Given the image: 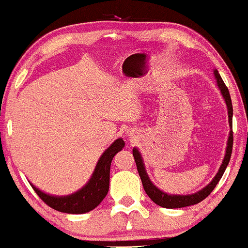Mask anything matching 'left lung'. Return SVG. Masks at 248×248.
I'll list each match as a JSON object with an SVG mask.
<instances>
[{
  "mask_svg": "<svg viewBox=\"0 0 248 248\" xmlns=\"http://www.w3.org/2000/svg\"><path fill=\"white\" fill-rule=\"evenodd\" d=\"M214 76L217 83V87H218V90L220 91V94H222L224 101L226 103L227 113H228V123H230L231 129H230V134H228L226 152L222 162V165L219 166L218 172H217V174L215 175V177L209 182V184H207L205 187L200 189L199 192L194 194H188V195H175V194H169V193L163 192L162 189H159L157 186L154 185L153 182L151 181V178L148 177V174L145 169V164H144L142 154H140L139 148L136 147L133 148V156H134L140 177V180H142L143 187L145 189L148 197H150L155 204H157L158 206H162L164 208H181V207H186V206H190V205L201 203L202 201L206 199L209 194L213 192V189L215 188L217 183L219 182L224 172H225L228 163H230L232 148H233V131H232V129H233L232 128L233 127V106H232V100H231L230 92H228V89L226 87L222 78H220V75L217 70H214Z\"/></svg>",
  "mask_w": 248,
  "mask_h": 248,
  "instance_id": "8db88e82",
  "label": "left lung"
}]
</instances>
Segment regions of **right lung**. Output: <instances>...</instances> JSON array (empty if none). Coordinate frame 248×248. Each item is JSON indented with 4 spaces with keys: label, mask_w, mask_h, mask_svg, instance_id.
<instances>
[{
    "label": "right lung",
    "mask_w": 248,
    "mask_h": 248,
    "mask_svg": "<svg viewBox=\"0 0 248 248\" xmlns=\"http://www.w3.org/2000/svg\"><path fill=\"white\" fill-rule=\"evenodd\" d=\"M125 142L123 139L116 140L106 148L104 153L101 155L97 161L96 166L89 182L82 188L76 190L75 193L65 196H55L51 194L42 192L32 183L33 189L35 190L42 201L45 202L49 207L56 211L67 213V214H84L92 211L101 204L104 197L108 195L109 187V170L114 156L120 151L123 150Z\"/></svg>",
    "instance_id": "1"
}]
</instances>
